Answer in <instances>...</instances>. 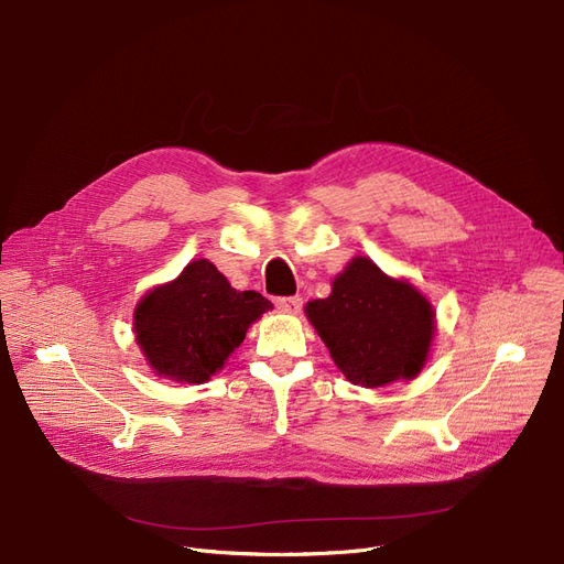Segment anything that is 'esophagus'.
Returning <instances> with one entry per match:
<instances>
[{
    "label": "esophagus",
    "mask_w": 564,
    "mask_h": 564,
    "mask_svg": "<svg viewBox=\"0 0 564 564\" xmlns=\"http://www.w3.org/2000/svg\"><path fill=\"white\" fill-rule=\"evenodd\" d=\"M302 304H304L302 297H279L276 300V306L281 311H288V313H297L302 308Z\"/></svg>",
    "instance_id": "34e87169"
}]
</instances>
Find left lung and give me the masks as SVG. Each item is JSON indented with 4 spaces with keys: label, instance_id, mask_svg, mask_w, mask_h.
Returning <instances> with one entry per match:
<instances>
[{
    "label": "left lung",
    "instance_id": "left-lung-1",
    "mask_svg": "<svg viewBox=\"0 0 564 564\" xmlns=\"http://www.w3.org/2000/svg\"><path fill=\"white\" fill-rule=\"evenodd\" d=\"M306 315L340 372L368 389L416 377L436 329L423 294L364 256L334 279L327 300L306 304Z\"/></svg>",
    "mask_w": 564,
    "mask_h": 564
}]
</instances>
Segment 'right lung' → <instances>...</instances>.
Listing matches in <instances>:
<instances>
[{
  "instance_id": "obj_1",
  "label": "right lung",
  "mask_w": 564,
  "mask_h": 564,
  "mask_svg": "<svg viewBox=\"0 0 564 564\" xmlns=\"http://www.w3.org/2000/svg\"><path fill=\"white\" fill-rule=\"evenodd\" d=\"M272 308L253 290H235L210 260H194L175 281L137 304L134 334L160 377L203 383L240 347L251 324Z\"/></svg>"
}]
</instances>
